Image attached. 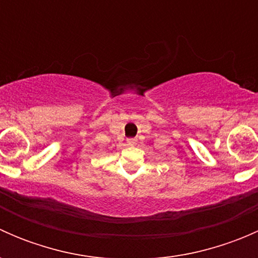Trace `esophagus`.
Returning a JSON list of instances; mask_svg holds the SVG:
<instances>
[{"label":"esophagus","mask_w":258,"mask_h":258,"mask_svg":"<svg viewBox=\"0 0 258 258\" xmlns=\"http://www.w3.org/2000/svg\"><path fill=\"white\" fill-rule=\"evenodd\" d=\"M127 144H128L130 146H135L137 144V140L136 139H128L127 140Z\"/></svg>","instance_id":"1"}]
</instances>
